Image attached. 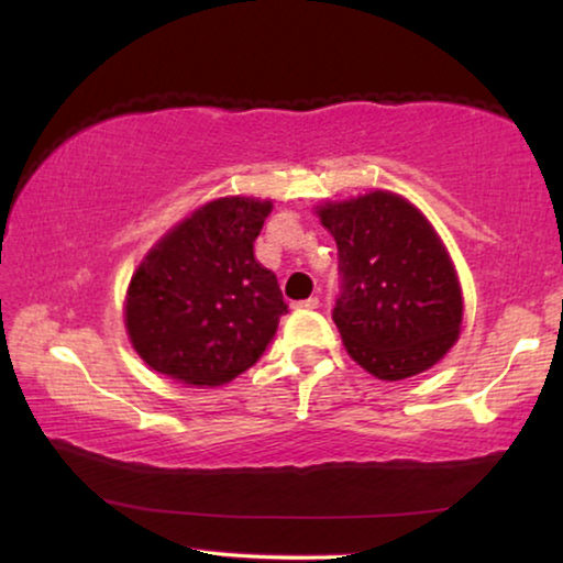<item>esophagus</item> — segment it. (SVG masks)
Instances as JSON below:
<instances>
[{
	"label": "esophagus",
	"mask_w": 563,
	"mask_h": 563,
	"mask_svg": "<svg viewBox=\"0 0 563 563\" xmlns=\"http://www.w3.org/2000/svg\"><path fill=\"white\" fill-rule=\"evenodd\" d=\"M297 307H305V310H318L320 299L318 297H307V299H302V302H297Z\"/></svg>",
	"instance_id": "1"
}]
</instances>
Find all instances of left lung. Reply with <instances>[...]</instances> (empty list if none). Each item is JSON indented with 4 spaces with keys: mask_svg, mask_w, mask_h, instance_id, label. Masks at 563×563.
Instances as JSON below:
<instances>
[{
    "mask_svg": "<svg viewBox=\"0 0 563 563\" xmlns=\"http://www.w3.org/2000/svg\"><path fill=\"white\" fill-rule=\"evenodd\" d=\"M338 243L343 287L333 320L345 351L376 379L428 372L459 341L464 295L441 235L387 189L318 205Z\"/></svg>",
    "mask_w": 563,
    "mask_h": 563,
    "instance_id": "8db88e82",
    "label": "left lung"
}]
</instances>
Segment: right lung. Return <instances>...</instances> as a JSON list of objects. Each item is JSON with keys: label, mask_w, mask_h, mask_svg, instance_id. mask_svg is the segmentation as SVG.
I'll use <instances>...</instances> for the list:
<instances>
[{"label": "right lung", "mask_w": 563, "mask_h": 563, "mask_svg": "<svg viewBox=\"0 0 563 563\" xmlns=\"http://www.w3.org/2000/svg\"><path fill=\"white\" fill-rule=\"evenodd\" d=\"M272 207L212 199L145 253L128 284L125 330L153 372L220 387L261 358L287 312L274 272L253 256Z\"/></svg>", "instance_id": "right-lung-1"}]
</instances>
